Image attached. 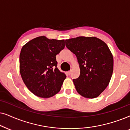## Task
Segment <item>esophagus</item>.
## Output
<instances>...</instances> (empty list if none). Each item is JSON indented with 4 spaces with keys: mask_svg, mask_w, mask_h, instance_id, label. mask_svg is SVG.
Returning <instances> with one entry per match:
<instances>
[{
    "mask_svg": "<svg viewBox=\"0 0 130 130\" xmlns=\"http://www.w3.org/2000/svg\"><path fill=\"white\" fill-rule=\"evenodd\" d=\"M67 74H68V75H70V74H71V71H69L67 72Z\"/></svg>",
    "mask_w": 130,
    "mask_h": 130,
    "instance_id": "esophagus-1",
    "label": "esophagus"
}]
</instances>
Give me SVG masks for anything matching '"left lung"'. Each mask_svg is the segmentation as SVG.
<instances>
[{
    "mask_svg": "<svg viewBox=\"0 0 130 130\" xmlns=\"http://www.w3.org/2000/svg\"><path fill=\"white\" fill-rule=\"evenodd\" d=\"M66 47L77 56L79 77L73 79L79 94L86 98L98 97L108 86L113 59L108 46L95 37H78L65 40Z\"/></svg>",
    "mask_w": 130,
    "mask_h": 130,
    "instance_id": "obj_1",
    "label": "left lung"
}]
</instances>
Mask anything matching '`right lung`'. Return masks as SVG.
I'll return each instance as SVG.
<instances>
[{
  "instance_id": "1",
  "label": "right lung",
  "mask_w": 130,
  "mask_h": 130,
  "mask_svg": "<svg viewBox=\"0 0 130 130\" xmlns=\"http://www.w3.org/2000/svg\"><path fill=\"white\" fill-rule=\"evenodd\" d=\"M65 47L64 40H50L40 36L22 47L20 70L24 84L40 98H48L58 93L67 76L57 68L56 56Z\"/></svg>"
}]
</instances>
